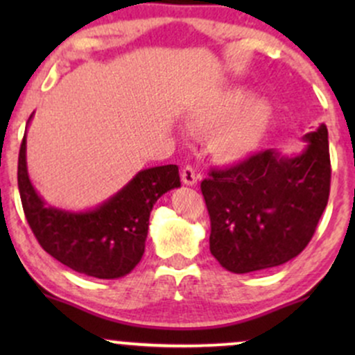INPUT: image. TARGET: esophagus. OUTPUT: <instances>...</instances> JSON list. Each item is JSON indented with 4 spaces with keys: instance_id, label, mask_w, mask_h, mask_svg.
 <instances>
[{
    "instance_id": "obj_1",
    "label": "esophagus",
    "mask_w": 355,
    "mask_h": 355,
    "mask_svg": "<svg viewBox=\"0 0 355 355\" xmlns=\"http://www.w3.org/2000/svg\"><path fill=\"white\" fill-rule=\"evenodd\" d=\"M198 178H200V173H198L197 170L193 168V166L187 165L185 168L182 170V182L185 183V185H190V187H193L195 183L198 182Z\"/></svg>"
}]
</instances>
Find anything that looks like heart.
Masks as SVG:
<instances>
[{"instance_id": "obj_1", "label": "heart", "mask_w": 355, "mask_h": 355, "mask_svg": "<svg viewBox=\"0 0 355 355\" xmlns=\"http://www.w3.org/2000/svg\"><path fill=\"white\" fill-rule=\"evenodd\" d=\"M247 88H229L200 101L187 120L193 128L211 130L209 148L222 162H237L250 155L262 141L272 118L266 100H250Z\"/></svg>"}]
</instances>
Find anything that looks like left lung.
Returning a JSON list of instances; mask_svg holds the SVG:
<instances>
[{
	"mask_svg": "<svg viewBox=\"0 0 355 355\" xmlns=\"http://www.w3.org/2000/svg\"><path fill=\"white\" fill-rule=\"evenodd\" d=\"M297 157L275 150L211 168L200 189L210 215V252L234 274L288 262L311 242L331 191L327 126L304 137Z\"/></svg>",
	"mask_w": 355,
	"mask_h": 355,
	"instance_id": "1",
	"label": "left lung"
}]
</instances>
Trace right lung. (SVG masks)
I'll return each mask as SVG.
<instances>
[{
  "label": "right lung",
  "instance_id": "obj_1",
  "mask_svg": "<svg viewBox=\"0 0 355 355\" xmlns=\"http://www.w3.org/2000/svg\"><path fill=\"white\" fill-rule=\"evenodd\" d=\"M180 187L177 165L138 172L95 210L67 211L46 207L26 168V135L18 157V189L36 240L71 270L96 279H118L137 267L145 252L148 218L155 202Z\"/></svg>",
  "mask_w": 355,
  "mask_h": 355
}]
</instances>
